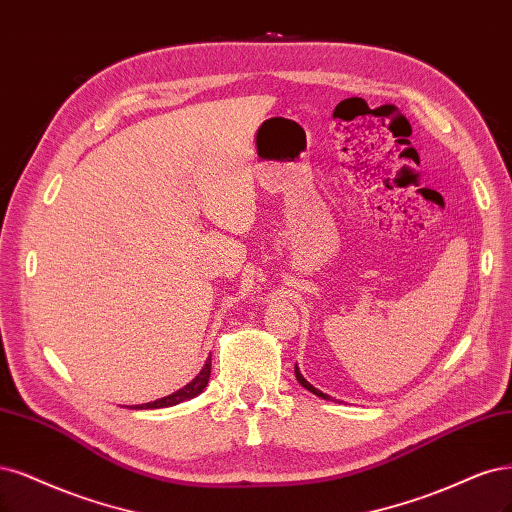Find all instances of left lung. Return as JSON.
Here are the masks:
<instances>
[{
  "label": "left lung",
  "mask_w": 512,
  "mask_h": 512,
  "mask_svg": "<svg viewBox=\"0 0 512 512\" xmlns=\"http://www.w3.org/2000/svg\"><path fill=\"white\" fill-rule=\"evenodd\" d=\"M294 373H296V379H298V383H301L303 387H305V390H309L311 394H315V396H320V398H324V400H330V396H326L324 392H320V390H315V387L301 375V370H298L296 366H294Z\"/></svg>",
  "instance_id": "1"
}]
</instances>
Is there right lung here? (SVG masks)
Returning <instances> with one entry per match:
<instances>
[{
	"mask_svg": "<svg viewBox=\"0 0 512 512\" xmlns=\"http://www.w3.org/2000/svg\"><path fill=\"white\" fill-rule=\"evenodd\" d=\"M209 375H211V358L205 362L201 373L195 379H192L188 385H184L182 390L173 392V394H169V396H165L161 400H154V402H148V404H137V407H133V409H163V407H173V404H180L184 400L195 398V396H199L205 390V385L209 381Z\"/></svg>",
	"mask_w": 512,
	"mask_h": 512,
	"instance_id": "obj_1",
	"label": "right lung"
}]
</instances>
